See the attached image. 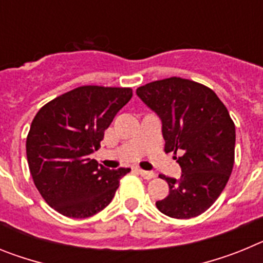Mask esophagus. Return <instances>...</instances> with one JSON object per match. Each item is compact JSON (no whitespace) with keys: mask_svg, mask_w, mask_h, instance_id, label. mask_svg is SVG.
Segmentation results:
<instances>
[{"mask_svg":"<svg viewBox=\"0 0 263 263\" xmlns=\"http://www.w3.org/2000/svg\"><path fill=\"white\" fill-rule=\"evenodd\" d=\"M139 175L142 176L143 179H146V180H150V179L155 178V174L152 173V171H145V170H138Z\"/></svg>","mask_w":263,"mask_h":263,"instance_id":"34e87169","label":"esophagus"}]
</instances>
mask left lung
Wrapping results in <instances>:
<instances>
[{
	"mask_svg": "<svg viewBox=\"0 0 263 263\" xmlns=\"http://www.w3.org/2000/svg\"><path fill=\"white\" fill-rule=\"evenodd\" d=\"M137 95L162 120L164 152H183L176 160L182 176L159 175L170 192L155 205L174 218L201 215L221 195L233 170L236 127L227 106L211 88L176 76L147 83Z\"/></svg>",
	"mask_w": 263,
	"mask_h": 263,
	"instance_id": "left-lung-1",
	"label": "left lung"
}]
</instances>
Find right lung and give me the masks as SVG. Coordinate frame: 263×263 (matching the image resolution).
Instances as JSON below:
<instances>
[{
	"mask_svg": "<svg viewBox=\"0 0 263 263\" xmlns=\"http://www.w3.org/2000/svg\"><path fill=\"white\" fill-rule=\"evenodd\" d=\"M132 96V88L81 85L39 109L27 134V163L39 194L57 212L87 218L115 197L130 168H105L89 154Z\"/></svg>",
	"mask_w": 263,
	"mask_h": 263,
	"instance_id": "right-lung-1",
	"label": "right lung"
}]
</instances>
